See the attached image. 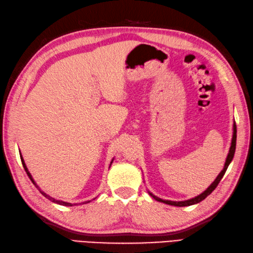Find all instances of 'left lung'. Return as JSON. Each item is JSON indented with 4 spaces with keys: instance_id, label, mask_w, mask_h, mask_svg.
Here are the masks:
<instances>
[{
    "instance_id": "8db88e82",
    "label": "left lung",
    "mask_w": 253,
    "mask_h": 253,
    "mask_svg": "<svg viewBox=\"0 0 253 253\" xmlns=\"http://www.w3.org/2000/svg\"><path fill=\"white\" fill-rule=\"evenodd\" d=\"M236 141H237V126L236 123L233 122V133H232V139H231V145H230V149H229V153H228L227 155V159H226V162H225V166H223L222 170L220 171V173L218 174V176L216 177V179L213 180V182L211 184V186L205 190V192H203L202 194H199L198 196L194 197V198H190V199H187V201H182V202H171V201H165V199H162V198H159L156 197L155 195H153L152 193L149 192L150 196L153 197L155 201L157 202H161V203H164V204H168V205H171V206H177V207H185V206H190V205H195V204H198L201 203L202 201H204L205 198H206L208 195H211L212 193V190L215 189L219 182H220L221 178L223 177V175H225L226 170L228 169V166H229V164L231 163V161L233 159V155H235V151H236Z\"/></svg>"
}]
</instances>
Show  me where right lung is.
Returning <instances> with one entry per match:
<instances>
[{
  "instance_id": "obj_1",
  "label": "right lung",
  "mask_w": 253,
  "mask_h": 253,
  "mask_svg": "<svg viewBox=\"0 0 253 253\" xmlns=\"http://www.w3.org/2000/svg\"><path fill=\"white\" fill-rule=\"evenodd\" d=\"M20 155H21V161H22V164H23V168H24V169H25V171L27 173V175H28V177L31 178V180H32V183L34 184L36 187L38 188V190H40V192L42 193V195H44V196L46 197V198H48L49 201H51L52 203H56V204H58V205H63V206H69V207H71V206H75V205H77V204H71V203H67V202H63V201H56L55 198H52V197H50L49 195H47L45 192H42V190L38 187L37 186V184L35 183V180L33 179V177H32V175H31V173L30 171H28V169H27V168H26V164H25V162H24V159H23V156H22V154L20 153ZM112 162H113V159H112V161H111V163H110V166H111V164H112ZM94 199V198H93ZM90 201H88V202H84L83 204H87V203H89Z\"/></svg>"
}]
</instances>
